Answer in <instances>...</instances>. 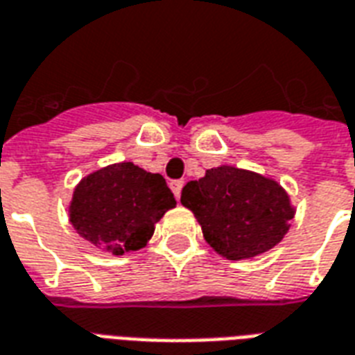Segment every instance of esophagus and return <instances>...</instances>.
I'll return each mask as SVG.
<instances>
[{
	"label": "esophagus",
	"mask_w": 355,
	"mask_h": 355,
	"mask_svg": "<svg viewBox=\"0 0 355 355\" xmlns=\"http://www.w3.org/2000/svg\"><path fill=\"white\" fill-rule=\"evenodd\" d=\"M169 186H171V189H173V193H175V197H180V193H182V188H184V182L182 180H173L171 184H169Z\"/></svg>",
	"instance_id": "esophagus-1"
}]
</instances>
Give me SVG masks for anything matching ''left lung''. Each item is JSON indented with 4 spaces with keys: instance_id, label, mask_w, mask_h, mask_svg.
<instances>
[{
    "instance_id": "1",
    "label": "left lung",
    "mask_w": 355,
    "mask_h": 355,
    "mask_svg": "<svg viewBox=\"0 0 355 355\" xmlns=\"http://www.w3.org/2000/svg\"><path fill=\"white\" fill-rule=\"evenodd\" d=\"M180 201L196 214L207 242L231 261L272 250L294 218L279 184L231 166L186 184Z\"/></svg>"
}]
</instances>
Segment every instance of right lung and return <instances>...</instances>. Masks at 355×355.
<instances>
[{
  "mask_svg": "<svg viewBox=\"0 0 355 355\" xmlns=\"http://www.w3.org/2000/svg\"><path fill=\"white\" fill-rule=\"evenodd\" d=\"M175 205L166 178L124 162L78 184L70 202V221L85 240L123 255L143 248L154 225Z\"/></svg>",
  "mask_w": 355,
  "mask_h": 355,
  "instance_id": "add662e5",
  "label": "right lung"
}]
</instances>
